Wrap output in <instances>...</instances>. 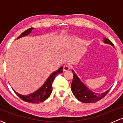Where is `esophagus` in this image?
I'll use <instances>...</instances> for the list:
<instances>
[{
	"instance_id": "obj_1",
	"label": "esophagus",
	"mask_w": 123,
	"mask_h": 123,
	"mask_svg": "<svg viewBox=\"0 0 123 123\" xmlns=\"http://www.w3.org/2000/svg\"><path fill=\"white\" fill-rule=\"evenodd\" d=\"M69 69H70L69 66H68V65H64V66H63V71H68V70H69Z\"/></svg>"
}]
</instances>
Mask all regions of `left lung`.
<instances>
[{
	"instance_id": "1",
	"label": "left lung",
	"mask_w": 123,
	"mask_h": 123,
	"mask_svg": "<svg viewBox=\"0 0 123 123\" xmlns=\"http://www.w3.org/2000/svg\"><path fill=\"white\" fill-rule=\"evenodd\" d=\"M104 42L114 46L113 43L107 38H104ZM73 77L71 84V90L73 95L79 101L83 103H95L99 101L108 94L110 90L102 94L94 93L90 90L83 83L80 81L76 73L72 70Z\"/></svg>"
}]
</instances>
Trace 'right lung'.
Masks as SVG:
<instances>
[{
	"instance_id": "right-lung-1",
	"label": "right lung",
	"mask_w": 123,
	"mask_h": 123,
	"mask_svg": "<svg viewBox=\"0 0 123 123\" xmlns=\"http://www.w3.org/2000/svg\"><path fill=\"white\" fill-rule=\"evenodd\" d=\"M33 28H31L28 29L23 33H22L20 36L18 37L17 39L21 38L23 36H26V35H29L31 32V31L33 29ZM63 67H61L57 71L54 72L52 73L51 75L49 76V78L46 80V82L43 84L42 87H40L39 90H37L36 92L32 93V94H29L28 95H22L20 94H18L16 91H14L15 94L17 95V96L20 98L21 99L23 100L24 101L26 102L32 103V104H35V103H39L42 102L44 101L45 100L50 97V95L51 94L52 91H53V87H52V84H53V81L55 79V77L58 74L63 72L62 70Z\"/></svg>"
}]
</instances>
